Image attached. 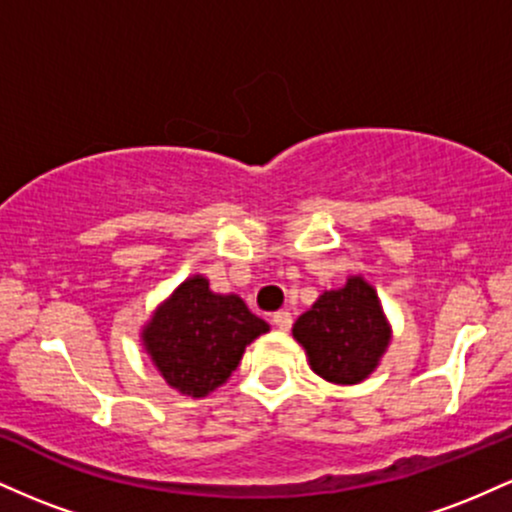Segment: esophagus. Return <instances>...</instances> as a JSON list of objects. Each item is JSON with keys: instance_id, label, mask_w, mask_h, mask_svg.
Returning a JSON list of instances; mask_svg holds the SVG:
<instances>
[{"instance_id": "esophagus-1", "label": "esophagus", "mask_w": 512, "mask_h": 512, "mask_svg": "<svg viewBox=\"0 0 512 512\" xmlns=\"http://www.w3.org/2000/svg\"><path fill=\"white\" fill-rule=\"evenodd\" d=\"M272 322H274L276 327H279L281 332H289L291 325H293V315L289 313V310H281V313H276L272 317Z\"/></svg>"}]
</instances>
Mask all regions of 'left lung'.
<instances>
[{
	"mask_svg": "<svg viewBox=\"0 0 512 512\" xmlns=\"http://www.w3.org/2000/svg\"><path fill=\"white\" fill-rule=\"evenodd\" d=\"M310 370L334 385H358L373 375L392 342L378 291L361 274L346 276L342 289L322 293L293 325Z\"/></svg>",
	"mask_w": 512,
	"mask_h": 512,
	"instance_id": "1",
	"label": "left lung"
}]
</instances>
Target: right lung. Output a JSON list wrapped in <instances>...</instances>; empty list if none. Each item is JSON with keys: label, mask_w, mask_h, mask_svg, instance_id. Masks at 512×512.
I'll return each mask as SVG.
<instances>
[{"label": "right lung", "mask_w": 512, "mask_h": 512, "mask_svg": "<svg viewBox=\"0 0 512 512\" xmlns=\"http://www.w3.org/2000/svg\"><path fill=\"white\" fill-rule=\"evenodd\" d=\"M269 332L236 293H214L202 274L187 276L156 305L139 339L170 390L207 397L238 368L245 346Z\"/></svg>", "instance_id": "1"}]
</instances>
